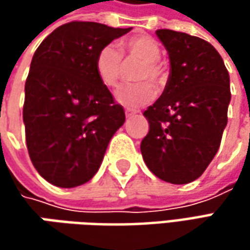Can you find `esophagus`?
<instances>
[{"instance_id": "34e87169", "label": "esophagus", "mask_w": 250, "mask_h": 250, "mask_svg": "<svg viewBox=\"0 0 250 250\" xmlns=\"http://www.w3.org/2000/svg\"><path fill=\"white\" fill-rule=\"evenodd\" d=\"M136 114H138V111L129 110V108H126V110H125V115H126V118H130V117H133V115H136Z\"/></svg>"}]
</instances>
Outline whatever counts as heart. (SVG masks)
<instances>
[{"label":"heart","instance_id":"1","mask_svg":"<svg viewBox=\"0 0 250 250\" xmlns=\"http://www.w3.org/2000/svg\"><path fill=\"white\" fill-rule=\"evenodd\" d=\"M142 61L138 71L135 72L136 81L146 82L124 84L115 91V100L126 108H139L154 99L156 86L166 81V69L160 62L161 48L160 44L150 36H133L122 42L118 48L115 44H107L96 55L94 68L100 82L107 87H115L124 73V60Z\"/></svg>","mask_w":250,"mask_h":250}]
</instances>
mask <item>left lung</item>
<instances>
[{
    "label": "left lung",
    "mask_w": 250,
    "mask_h": 250,
    "mask_svg": "<svg viewBox=\"0 0 250 250\" xmlns=\"http://www.w3.org/2000/svg\"><path fill=\"white\" fill-rule=\"evenodd\" d=\"M169 58L160 99L145 111L149 133L140 143L146 166L169 184H189L214 159L227 126L229 75L206 40L169 29L156 32Z\"/></svg>",
    "instance_id": "1"
}]
</instances>
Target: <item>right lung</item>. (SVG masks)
<instances>
[{"instance_id": "right-lung-1", "label": "right lung", "mask_w": 250, "mask_h": 250, "mask_svg": "<svg viewBox=\"0 0 250 250\" xmlns=\"http://www.w3.org/2000/svg\"><path fill=\"white\" fill-rule=\"evenodd\" d=\"M130 29L71 22L48 34L34 53L24 84L26 145L37 172L55 187L90 181L125 122L94 61L100 48Z\"/></svg>"}]
</instances>
